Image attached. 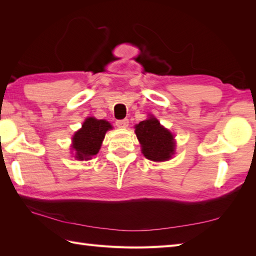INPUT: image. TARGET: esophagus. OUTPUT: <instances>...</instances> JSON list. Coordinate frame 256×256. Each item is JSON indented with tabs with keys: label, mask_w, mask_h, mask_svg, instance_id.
<instances>
[{
	"label": "esophagus",
	"mask_w": 256,
	"mask_h": 256,
	"mask_svg": "<svg viewBox=\"0 0 256 256\" xmlns=\"http://www.w3.org/2000/svg\"><path fill=\"white\" fill-rule=\"evenodd\" d=\"M116 125L120 128H126L128 126V120L123 118V120H118L116 122Z\"/></svg>",
	"instance_id": "esophagus-1"
}]
</instances>
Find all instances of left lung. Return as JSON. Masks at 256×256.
I'll list each match as a JSON object with an SVG mask.
<instances>
[{
  "label": "left lung",
  "instance_id": "obj_1",
  "mask_svg": "<svg viewBox=\"0 0 256 256\" xmlns=\"http://www.w3.org/2000/svg\"><path fill=\"white\" fill-rule=\"evenodd\" d=\"M135 134L142 145V153L148 160L164 162L174 154L175 143L172 134L162 128L155 118L135 125Z\"/></svg>",
  "mask_w": 256,
  "mask_h": 256
}]
</instances>
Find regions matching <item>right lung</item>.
Instances as JSON below:
<instances>
[{
  "label": "right lung",
  "mask_w": 256,
  "mask_h": 256,
  "mask_svg": "<svg viewBox=\"0 0 256 256\" xmlns=\"http://www.w3.org/2000/svg\"><path fill=\"white\" fill-rule=\"evenodd\" d=\"M112 128L111 124L104 120L88 118L74 136L72 148L76 150L78 160H90L99 152L102 140L108 130Z\"/></svg>",
  "instance_id": "add662e5"
}]
</instances>
